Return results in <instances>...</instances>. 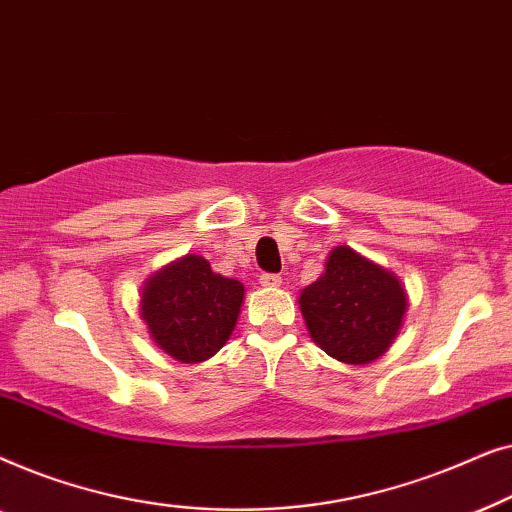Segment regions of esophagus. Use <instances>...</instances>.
<instances>
[{"label":"esophagus","mask_w":512,"mask_h":512,"mask_svg":"<svg viewBox=\"0 0 512 512\" xmlns=\"http://www.w3.org/2000/svg\"><path fill=\"white\" fill-rule=\"evenodd\" d=\"M261 284L268 286V289H275V286H282V277L265 272V275H261Z\"/></svg>","instance_id":"34e87169"}]
</instances>
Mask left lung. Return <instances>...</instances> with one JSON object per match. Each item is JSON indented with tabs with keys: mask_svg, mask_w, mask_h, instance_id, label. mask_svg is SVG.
<instances>
[{
	"mask_svg": "<svg viewBox=\"0 0 512 512\" xmlns=\"http://www.w3.org/2000/svg\"><path fill=\"white\" fill-rule=\"evenodd\" d=\"M298 305L307 333L328 356L366 366L401 333L408 293L394 272L340 244L328 254L324 275L300 291Z\"/></svg>",
	"mask_w": 512,
	"mask_h": 512,
	"instance_id": "obj_1",
	"label": "left lung"
}]
</instances>
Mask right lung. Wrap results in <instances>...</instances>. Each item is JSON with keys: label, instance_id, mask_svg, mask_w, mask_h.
<instances>
[{"label": "right lung", "instance_id": "obj_1", "mask_svg": "<svg viewBox=\"0 0 512 512\" xmlns=\"http://www.w3.org/2000/svg\"><path fill=\"white\" fill-rule=\"evenodd\" d=\"M242 303V282L214 272L207 258L186 254L146 279L139 293V317L167 356L200 363L226 345Z\"/></svg>", "mask_w": 512, "mask_h": 512}]
</instances>
